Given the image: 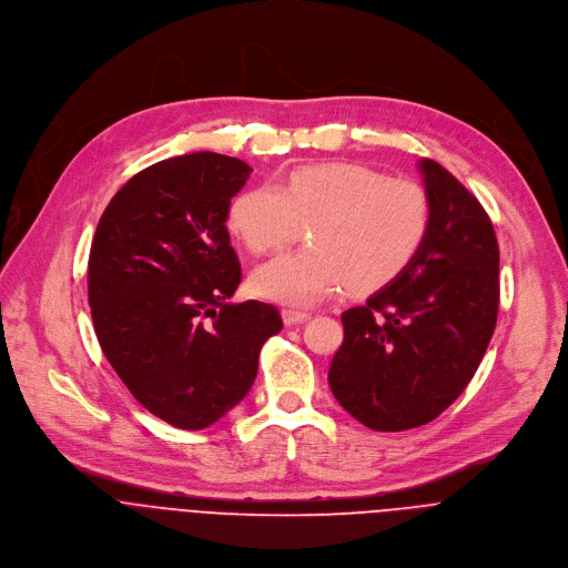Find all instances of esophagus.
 <instances>
[{
	"label": "esophagus",
	"mask_w": 568,
	"mask_h": 568,
	"mask_svg": "<svg viewBox=\"0 0 568 568\" xmlns=\"http://www.w3.org/2000/svg\"><path fill=\"white\" fill-rule=\"evenodd\" d=\"M282 317H284V324H286V326H293V324H302V322H306L311 315H308L306 311L284 308V311H282Z\"/></svg>",
	"instance_id": "esophagus-1"
}]
</instances>
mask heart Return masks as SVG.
<instances>
[{"instance_id": "1", "label": "heart", "mask_w": 568, "mask_h": 568, "mask_svg": "<svg viewBox=\"0 0 568 568\" xmlns=\"http://www.w3.org/2000/svg\"><path fill=\"white\" fill-rule=\"evenodd\" d=\"M300 221L313 223V248L257 266L251 284L266 300L308 306L343 288L372 293L394 282L429 235L432 201L414 181L333 161L295 168L282 187H248L229 207L231 233L255 255L288 246Z\"/></svg>"}]
</instances>
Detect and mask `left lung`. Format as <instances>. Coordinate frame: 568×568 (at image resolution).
Returning a JSON list of instances; mask_svg holds the SVG:
<instances>
[{"instance_id": "left-lung-1", "label": "left lung", "mask_w": 568, "mask_h": 568, "mask_svg": "<svg viewBox=\"0 0 568 568\" xmlns=\"http://www.w3.org/2000/svg\"><path fill=\"white\" fill-rule=\"evenodd\" d=\"M432 229L412 264L343 313L328 387L356 420L403 432L434 420L473 381L497 324L499 244L484 205L432 159L418 161Z\"/></svg>"}]
</instances>
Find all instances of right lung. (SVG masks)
I'll use <instances>...</instances> for the list:
<instances>
[{
    "mask_svg": "<svg viewBox=\"0 0 568 568\" xmlns=\"http://www.w3.org/2000/svg\"><path fill=\"white\" fill-rule=\"evenodd\" d=\"M251 165L194 152L134 174L104 207L89 253L100 349L132 396L179 429H203L251 392L282 331L273 304H233L242 266L225 229Z\"/></svg>",
    "mask_w": 568,
    "mask_h": 568,
    "instance_id": "add662e5",
    "label": "right lung"
}]
</instances>
